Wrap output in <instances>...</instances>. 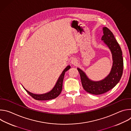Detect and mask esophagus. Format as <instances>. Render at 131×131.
Here are the masks:
<instances>
[{
  "label": "esophagus",
  "mask_w": 131,
  "mask_h": 131,
  "mask_svg": "<svg viewBox=\"0 0 131 131\" xmlns=\"http://www.w3.org/2000/svg\"><path fill=\"white\" fill-rule=\"evenodd\" d=\"M71 63L72 65H76L77 64V60L76 59H72V60L71 61Z\"/></svg>",
  "instance_id": "esophagus-1"
}]
</instances>
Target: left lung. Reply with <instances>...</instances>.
<instances>
[{
    "instance_id": "obj_1",
    "label": "left lung",
    "mask_w": 131,
    "mask_h": 131,
    "mask_svg": "<svg viewBox=\"0 0 131 131\" xmlns=\"http://www.w3.org/2000/svg\"><path fill=\"white\" fill-rule=\"evenodd\" d=\"M103 30L102 40L108 46L113 54V65L109 75L103 80L95 82L89 79L80 69L77 68L83 89L90 94L94 95L103 94L114 88L119 82L123 70L122 52L119 43L109 29L105 27Z\"/></svg>"
}]
</instances>
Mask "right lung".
Masks as SVG:
<instances>
[{"mask_svg":"<svg viewBox=\"0 0 131 131\" xmlns=\"http://www.w3.org/2000/svg\"><path fill=\"white\" fill-rule=\"evenodd\" d=\"M70 68V66H67V67L63 70L62 73H61V76L59 78L58 81L56 83L55 85L53 88V89L49 92L46 93L44 94H41V95H37V94H34L32 93L28 92L26 89L25 91L28 93V94L30 95L33 99H35L36 100L38 101H47V100H50L52 99H54L56 97H57L62 92V87H63V81L65 75V73L66 71H67L69 68Z\"/></svg>","mask_w":131,"mask_h":131,"instance_id":"1","label":"right lung"}]
</instances>
